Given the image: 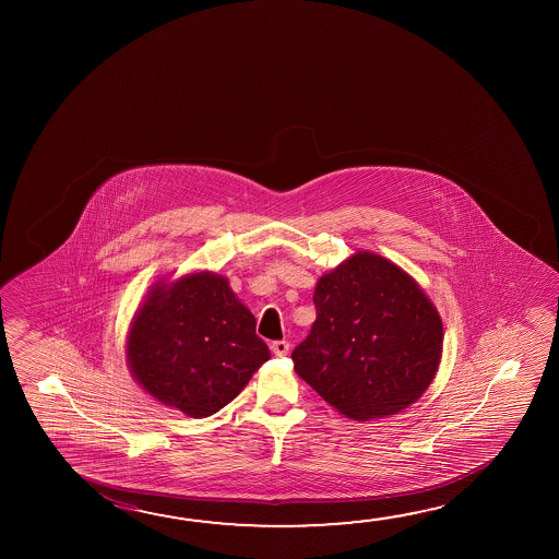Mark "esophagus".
<instances>
[{
  "label": "esophagus",
  "mask_w": 559,
  "mask_h": 559,
  "mask_svg": "<svg viewBox=\"0 0 559 559\" xmlns=\"http://www.w3.org/2000/svg\"><path fill=\"white\" fill-rule=\"evenodd\" d=\"M271 350L275 353L276 357H286L288 350H290V343H288V341H275V343L271 345Z\"/></svg>",
  "instance_id": "obj_1"
}]
</instances>
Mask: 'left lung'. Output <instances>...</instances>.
<instances>
[{"instance_id":"left-lung-1","label":"left lung","mask_w":559,"mask_h":559,"mask_svg":"<svg viewBox=\"0 0 559 559\" xmlns=\"http://www.w3.org/2000/svg\"><path fill=\"white\" fill-rule=\"evenodd\" d=\"M318 318L294 348L304 382L355 421L417 402L439 370L442 321L421 286L382 255L357 251L316 284Z\"/></svg>"}]
</instances>
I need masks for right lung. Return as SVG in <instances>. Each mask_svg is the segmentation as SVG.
<instances>
[{"instance_id": "right-lung-1", "label": "right lung", "mask_w": 559, "mask_h": 559, "mask_svg": "<svg viewBox=\"0 0 559 559\" xmlns=\"http://www.w3.org/2000/svg\"><path fill=\"white\" fill-rule=\"evenodd\" d=\"M269 358L255 316L209 271L154 284L127 341L138 384L194 419L221 412Z\"/></svg>"}]
</instances>
